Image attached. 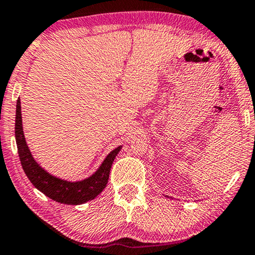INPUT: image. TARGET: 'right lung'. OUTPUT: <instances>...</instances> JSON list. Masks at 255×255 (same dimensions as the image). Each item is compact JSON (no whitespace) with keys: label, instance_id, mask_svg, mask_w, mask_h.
<instances>
[{"label":"right lung","instance_id":"obj_1","mask_svg":"<svg viewBox=\"0 0 255 255\" xmlns=\"http://www.w3.org/2000/svg\"><path fill=\"white\" fill-rule=\"evenodd\" d=\"M15 137L20 163H22L24 172L29 177L31 183L51 200L59 202V203L72 205L86 203V202L94 200L97 195L102 193V190L107 186L108 180H109L111 165L122 148V146H118L117 148L111 151L104 159L100 168L92 176L82 181H78V182H69V181L61 180L48 174L33 159L26 145L25 138H24L19 99L17 100L16 104Z\"/></svg>","mask_w":255,"mask_h":255}]
</instances>
